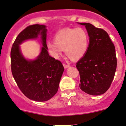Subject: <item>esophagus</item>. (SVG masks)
<instances>
[{
	"instance_id": "1",
	"label": "esophagus",
	"mask_w": 126,
	"mask_h": 126,
	"mask_svg": "<svg viewBox=\"0 0 126 126\" xmlns=\"http://www.w3.org/2000/svg\"><path fill=\"white\" fill-rule=\"evenodd\" d=\"M63 67H64V68H67L68 67H70V65L66 64V63H63Z\"/></svg>"
}]
</instances>
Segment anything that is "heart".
<instances>
[{
    "instance_id": "obj_1",
    "label": "heart",
    "mask_w": 126,
    "mask_h": 126,
    "mask_svg": "<svg viewBox=\"0 0 126 126\" xmlns=\"http://www.w3.org/2000/svg\"><path fill=\"white\" fill-rule=\"evenodd\" d=\"M55 42H49V54L55 58L61 55L63 50L72 60L83 57L88 49L89 35L83 28H66L59 30L54 36Z\"/></svg>"
}]
</instances>
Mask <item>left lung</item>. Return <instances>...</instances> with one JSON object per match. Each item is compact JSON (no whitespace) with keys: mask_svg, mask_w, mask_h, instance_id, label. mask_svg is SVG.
<instances>
[{"mask_svg":"<svg viewBox=\"0 0 126 126\" xmlns=\"http://www.w3.org/2000/svg\"><path fill=\"white\" fill-rule=\"evenodd\" d=\"M85 25L89 35V45L86 54L76 63L80 74V88L90 95H100L108 90L117 68L114 45L104 30L90 23Z\"/></svg>","mask_w":126,"mask_h":126,"instance_id":"left-lung-1","label":"left lung"}]
</instances>
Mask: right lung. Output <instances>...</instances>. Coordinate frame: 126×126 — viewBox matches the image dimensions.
<instances>
[{"label": "right lung", "mask_w": 126, "mask_h": 126, "mask_svg": "<svg viewBox=\"0 0 126 126\" xmlns=\"http://www.w3.org/2000/svg\"><path fill=\"white\" fill-rule=\"evenodd\" d=\"M47 29L44 25H29L16 37L11 52V71L19 89L26 97L44 102L56 94L64 70L61 62L49 55L46 45ZM40 35L43 47L34 60H27L21 53L19 45L24 41Z\"/></svg>", "instance_id": "add662e5"}]
</instances>
